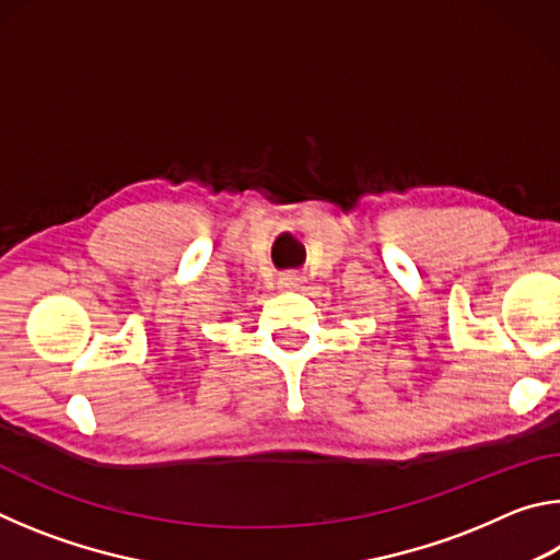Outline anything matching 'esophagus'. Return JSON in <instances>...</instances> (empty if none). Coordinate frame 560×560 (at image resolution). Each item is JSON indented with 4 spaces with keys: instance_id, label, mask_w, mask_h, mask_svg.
<instances>
[{
    "instance_id": "obj_1",
    "label": "esophagus",
    "mask_w": 560,
    "mask_h": 560,
    "mask_svg": "<svg viewBox=\"0 0 560 560\" xmlns=\"http://www.w3.org/2000/svg\"><path fill=\"white\" fill-rule=\"evenodd\" d=\"M279 281H281V287L289 289V291H296V289L303 287V283H306V279H303L301 271H287V273H281Z\"/></svg>"
}]
</instances>
